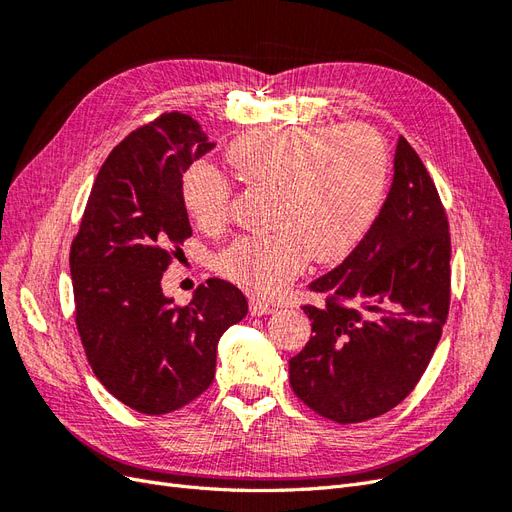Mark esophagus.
Returning a JSON list of instances; mask_svg holds the SVG:
<instances>
[{"mask_svg": "<svg viewBox=\"0 0 512 512\" xmlns=\"http://www.w3.org/2000/svg\"><path fill=\"white\" fill-rule=\"evenodd\" d=\"M275 312V307L265 303V301H258V299H250V314L252 316H269Z\"/></svg>", "mask_w": 512, "mask_h": 512, "instance_id": "obj_1", "label": "esophagus"}]
</instances>
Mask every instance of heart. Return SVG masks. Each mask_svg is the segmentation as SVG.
<instances>
[{"instance_id":"heart-1","label":"heart","mask_w":512,"mask_h":512,"mask_svg":"<svg viewBox=\"0 0 512 512\" xmlns=\"http://www.w3.org/2000/svg\"><path fill=\"white\" fill-rule=\"evenodd\" d=\"M241 179L273 188L269 235H241L213 256V269L254 297H275L309 258L346 256L374 222L389 181V149L363 123L339 128L275 126L237 136L226 151ZM183 203L205 228L228 220L230 188L207 162L181 181Z\"/></svg>"}]
</instances>
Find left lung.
Masks as SVG:
<instances>
[{
    "mask_svg": "<svg viewBox=\"0 0 512 512\" xmlns=\"http://www.w3.org/2000/svg\"><path fill=\"white\" fill-rule=\"evenodd\" d=\"M378 218L342 265L309 284L320 303L290 386L339 425L393 410L421 380L451 305V235L425 164L399 136Z\"/></svg>",
    "mask_w": 512,
    "mask_h": 512,
    "instance_id": "1",
    "label": "left lung"
}]
</instances>
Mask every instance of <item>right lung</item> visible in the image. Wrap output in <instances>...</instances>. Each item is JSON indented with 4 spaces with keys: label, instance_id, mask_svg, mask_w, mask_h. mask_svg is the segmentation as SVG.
Here are the masks:
<instances>
[{
    "label": "right lung",
    "instance_id": "add662e5",
    "mask_svg": "<svg viewBox=\"0 0 512 512\" xmlns=\"http://www.w3.org/2000/svg\"><path fill=\"white\" fill-rule=\"evenodd\" d=\"M215 143L198 121L164 113L111 151L70 247L76 329L96 378L143 414L188 406L209 389L222 333L245 318V294L211 277L188 305L162 275L192 237L181 181Z\"/></svg>",
    "mask_w": 512,
    "mask_h": 512
}]
</instances>
